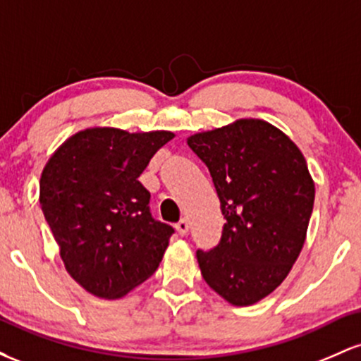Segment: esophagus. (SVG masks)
I'll return each instance as SVG.
<instances>
[{
    "instance_id": "34e87169",
    "label": "esophagus",
    "mask_w": 361,
    "mask_h": 361,
    "mask_svg": "<svg viewBox=\"0 0 361 361\" xmlns=\"http://www.w3.org/2000/svg\"><path fill=\"white\" fill-rule=\"evenodd\" d=\"M176 231H178V234L180 235H185L186 233H188V221H186V219H181L180 222H176Z\"/></svg>"
}]
</instances>
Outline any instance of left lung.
I'll use <instances>...</instances> for the list:
<instances>
[{
	"label": "left lung",
	"instance_id": "left-lung-1",
	"mask_svg": "<svg viewBox=\"0 0 361 361\" xmlns=\"http://www.w3.org/2000/svg\"><path fill=\"white\" fill-rule=\"evenodd\" d=\"M209 168L224 229L214 250L197 251L202 276L234 305L264 299L287 279L304 246L314 181L299 147L263 120L192 135Z\"/></svg>",
	"mask_w": 361,
	"mask_h": 361
}]
</instances>
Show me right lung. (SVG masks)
Masks as SVG:
<instances>
[{
	"label": "right lung",
	"mask_w": 361,
	"mask_h": 361,
	"mask_svg": "<svg viewBox=\"0 0 361 361\" xmlns=\"http://www.w3.org/2000/svg\"><path fill=\"white\" fill-rule=\"evenodd\" d=\"M171 132L88 128L45 164L40 205L66 270L102 299H120L159 267L171 226L156 221L137 180Z\"/></svg>",
	"instance_id": "obj_1"
}]
</instances>
